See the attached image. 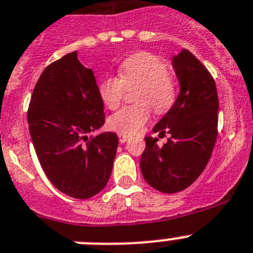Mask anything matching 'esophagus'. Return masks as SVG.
<instances>
[{
  "mask_svg": "<svg viewBox=\"0 0 253 253\" xmlns=\"http://www.w3.org/2000/svg\"><path fill=\"white\" fill-rule=\"evenodd\" d=\"M128 139H129L128 135H125V134H119V142L120 143H125Z\"/></svg>",
  "mask_w": 253,
  "mask_h": 253,
  "instance_id": "34e87169",
  "label": "esophagus"
}]
</instances>
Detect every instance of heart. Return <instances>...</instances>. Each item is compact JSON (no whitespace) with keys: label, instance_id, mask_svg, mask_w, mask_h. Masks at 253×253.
<instances>
[{"label":"heart","instance_id":"1","mask_svg":"<svg viewBox=\"0 0 253 253\" xmlns=\"http://www.w3.org/2000/svg\"><path fill=\"white\" fill-rule=\"evenodd\" d=\"M137 86L129 105L111 115L109 126L125 135H133L143 128L154 113L165 114L173 106L177 96L175 78L169 75L165 62L151 53H137L122 62L119 77L107 76L99 84V95L105 106L116 109L124 96L125 88Z\"/></svg>","mask_w":253,"mask_h":253}]
</instances>
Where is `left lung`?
Returning <instances> with one entry per match:
<instances>
[{
    "mask_svg": "<svg viewBox=\"0 0 253 253\" xmlns=\"http://www.w3.org/2000/svg\"><path fill=\"white\" fill-rule=\"evenodd\" d=\"M181 91L169 113L154 125V133L167 138L146 137L140 169L147 184L161 193L182 191L202 175L218 135L219 100L215 81L207 67L184 49L173 57Z\"/></svg>",
    "mask_w": 253,
    "mask_h": 253,
    "instance_id": "obj_1",
    "label": "left lung"
}]
</instances>
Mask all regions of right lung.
<instances>
[{
  "label": "right lung",
  "instance_id": "add662e5",
  "mask_svg": "<svg viewBox=\"0 0 253 253\" xmlns=\"http://www.w3.org/2000/svg\"><path fill=\"white\" fill-rule=\"evenodd\" d=\"M28 123L40 166L59 191L90 199L106 186L119 139L111 131L88 137L104 125V102L92 69L78 60L77 51L40 75Z\"/></svg>",
  "mask_w": 253,
  "mask_h": 253
}]
</instances>
